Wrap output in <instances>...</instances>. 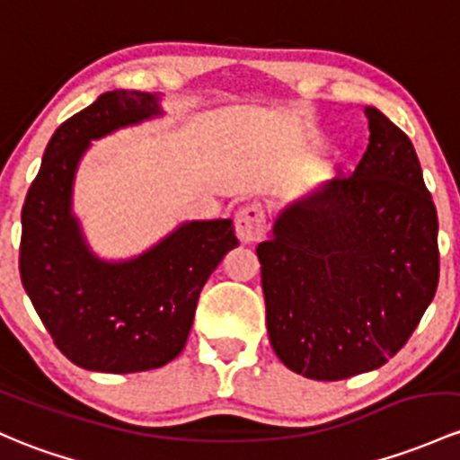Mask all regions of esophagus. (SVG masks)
I'll return each mask as SVG.
<instances>
[{"instance_id":"34e87169","label":"esophagus","mask_w":460,"mask_h":460,"mask_svg":"<svg viewBox=\"0 0 460 460\" xmlns=\"http://www.w3.org/2000/svg\"><path fill=\"white\" fill-rule=\"evenodd\" d=\"M264 234H267V214H264L262 205L251 202L235 214V235L240 238V243H258L260 238H264Z\"/></svg>"}]
</instances>
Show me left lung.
<instances>
[{
    "label": "left lung",
    "mask_w": 460,
    "mask_h": 460,
    "mask_svg": "<svg viewBox=\"0 0 460 460\" xmlns=\"http://www.w3.org/2000/svg\"><path fill=\"white\" fill-rule=\"evenodd\" d=\"M366 116L355 173L288 202L258 246L269 341L308 379L381 368L437 293L438 220L414 145L376 108Z\"/></svg>",
    "instance_id": "8db88e82"
}]
</instances>
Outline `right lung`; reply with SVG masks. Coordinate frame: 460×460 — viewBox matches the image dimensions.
I'll return each mask as SVG.
<instances>
[{
	"label": "right lung",
	"mask_w": 460,
	"mask_h": 460,
	"mask_svg": "<svg viewBox=\"0 0 460 460\" xmlns=\"http://www.w3.org/2000/svg\"><path fill=\"white\" fill-rule=\"evenodd\" d=\"M163 116L161 94L114 90L59 125L22 209V284L57 348L85 370L143 372L181 355L202 287L231 249L234 222L190 220L129 260L90 249L72 190L92 141Z\"/></svg>",
	"instance_id": "1"
}]
</instances>
